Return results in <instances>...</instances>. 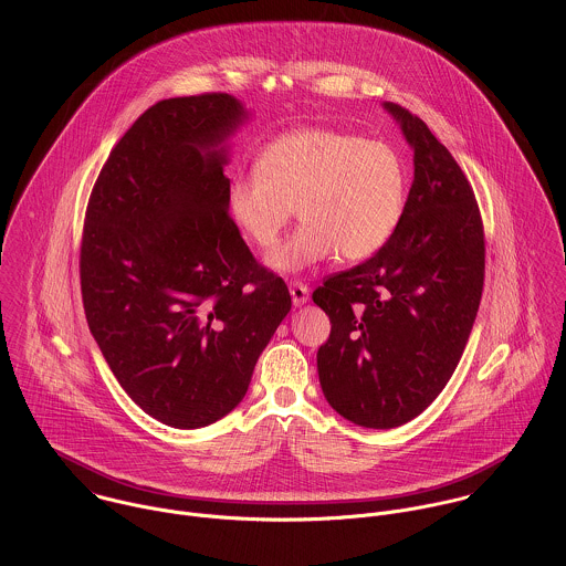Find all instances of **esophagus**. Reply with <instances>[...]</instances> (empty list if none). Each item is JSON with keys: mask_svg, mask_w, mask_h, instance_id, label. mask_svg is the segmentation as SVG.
<instances>
[{"mask_svg": "<svg viewBox=\"0 0 566 566\" xmlns=\"http://www.w3.org/2000/svg\"><path fill=\"white\" fill-rule=\"evenodd\" d=\"M290 294H292L294 305L301 307V305H305L307 298H310V287H307L305 283H301V281H292V283H290Z\"/></svg>", "mask_w": 566, "mask_h": 566, "instance_id": "1", "label": "esophagus"}]
</instances>
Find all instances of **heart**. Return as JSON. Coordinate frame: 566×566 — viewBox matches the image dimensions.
Here are the masks:
<instances>
[{"label": "heart", "instance_id": "obj_1", "mask_svg": "<svg viewBox=\"0 0 566 566\" xmlns=\"http://www.w3.org/2000/svg\"><path fill=\"white\" fill-rule=\"evenodd\" d=\"M405 196L407 169L392 146L316 126L276 137L256 171L231 176L227 209L248 242L268 248L296 207L301 227L268 254L272 270L294 274L335 250L344 261L373 256L397 231Z\"/></svg>", "mask_w": 566, "mask_h": 566}]
</instances>
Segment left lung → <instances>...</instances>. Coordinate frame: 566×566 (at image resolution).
<instances>
[{
  "label": "left lung",
  "mask_w": 566,
  "mask_h": 566,
  "mask_svg": "<svg viewBox=\"0 0 566 566\" xmlns=\"http://www.w3.org/2000/svg\"><path fill=\"white\" fill-rule=\"evenodd\" d=\"M384 106L413 150L401 222L381 250L312 296L331 321L318 348L324 397L370 429L405 424L442 392L475 323L485 268L484 224L462 167L420 117Z\"/></svg>",
  "instance_id": "left-lung-1"
}]
</instances>
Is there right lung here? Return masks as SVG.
<instances>
[{"mask_svg": "<svg viewBox=\"0 0 566 566\" xmlns=\"http://www.w3.org/2000/svg\"><path fill=\"white\" fill-rule=\"evenodd\" d=\"M229 93L169 97L115 144L84 213L82 305L126 395L176 429L235 409L292 310L227 209Z\"/></svg>", "mask_w": 566, "mask_h": 566, "instance_id": "obj_1", "label": "right lung"}]
</instances>
